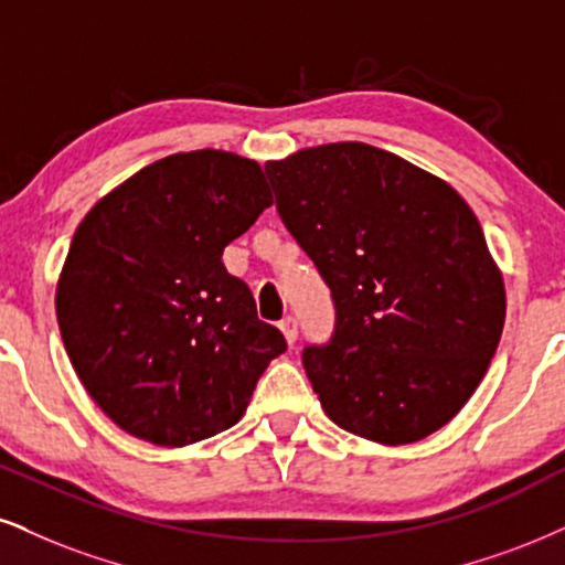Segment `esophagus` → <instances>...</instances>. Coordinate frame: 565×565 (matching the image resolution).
Returning a JSON list of instances; mask_svg holds the SVG:
<instances>
[{
  "label": "esophagus",
  "mask_w": 565,
  "mask_h": 565,
  "mask_svg": "<svg viewBox=\"0 0 565 565\" xmlns=\"http://www.w3.org/2000/svg\"><path fill=\"white\" fill-rule=\"evenodd\" d=\"M280 330H282L285 340H288V345H294L296 338H298V322H296V319L294 317H285L282 322H280Z\"/></svg>",
  "instance_id": "obj_1"
}]
</instances>
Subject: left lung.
<instances>
[{"mask_svg":"<svg viewBox=\"0 0 565 565\" xmlns=\"http://www.w3.org/2000/svg\"><path fill=\"white\" fill-rule=\"evenodd\" d=\"M264 172L335 301L332 340L303 351L324 414L380 445L445 427L482 382L505 322L503 275L471 206L359 141L311 146Z\"/></svg>","mask_w":565,"mask_h":565,"instance_id":"8db88e82","label":"left lung"}]
</instances>
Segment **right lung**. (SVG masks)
<instances>
[{
    "instance_id": "add662e5",
    "label": "right lung",
    "mask_w": 565,
    "mask_h": 565,
    "mask_svg": "<svg viewBox=\"0 0 565 565\" xmlns=\"http://www.w3.org/2000/svg\"><path fill=\"white\" fill-rule=\"evenodd\" d=\"M269 204L254 159L201 149L138 170L75 230L54 298L62 343L128 435L180 448L230 429L285 353L222 264Z\"/></svg>"
}]
</instances>
